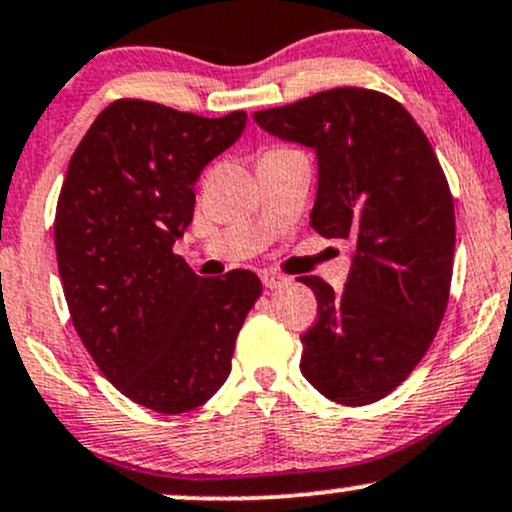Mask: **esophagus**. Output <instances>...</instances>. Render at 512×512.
<instances>
[{
	"label": "esophagus",
	"instance_id": "esophagus-1",
	"mask_svg": "<svg viewBox=\"0 0 512 512\" xmlns=\"http://www.w3.org/2000/svg\"><path fill=\"white\" fill-rule=\"evenodd\" d=\"M262 283H264V288H269V291H276V288H283V286H288V281L286 276H279V274H272V272H264L262 274Z\"/></svg>",
	"mask_w": 512,
	"mask_h": 512
}]
</instances>
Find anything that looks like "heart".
<instances>
[{"instance_id": "heart-1", "label": "heart", "mask_w": 512, "mask_h": 512, "mask_svg": "<svg viewBox=\"0 0 512 512\" xmlns=\"http://www.w3.org/2000/svg\"><path fill=\"white\" fill-rule=\"evenodd\" d=\"M272 150H281V147H272Z\"/></svg>"}]
</instances>
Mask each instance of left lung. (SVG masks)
I'll list each match as a JSON object with an SVG mask.
<instances>
[{
    "label": "left lung",
    "mask_w": 512,
    "mask_h": 512,
    "mask_svg": "<svg viewBox=\"0 0 512 512\" xmlns=\"http://www.w3.org/2000/svg\"><path fill=\"white\" fill-rule=\"evenodd\" d=\"M255 121L317 152L310 226L353 243L343 291L300 279L317 295L300 372L334 403L381 400L432 346L451 293L455 214L439 159L408 109L377 90H324Z\"/></svg>",
    "instance_id": "left-lung-1"
}]
</instances>
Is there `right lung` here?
<instances>
[{
    "instance_id": "right-lung-1",
    "label": "right lung",
    "mask_w": 512,
    "mask_h": 512,
    "mask_svg": "<svg viewBox=\"0 0 512 512\" xmlns=\"http://www.w3.org/2000/svg\"><path fill=\"white\" fill-rule=\"evenodd\" d=\"M245 119L116 100L83 135L59 193L54 245L71 322L104 377L162 415L221 389L262 293L248 269L202 279L174 252L200 171L236 143Z\"/></svg>"
}]
</instances>
